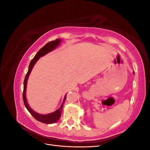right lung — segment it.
Here are the masks:
<instances>
[{
    "mask_svg": "<svg viewBox=\"0 0 150 150\" xmlns=\"http://www.w3.org/2000/svg\"><path fill=\"white\" fill-rule=\"evenodd\" d=\"M61 41V40L60 39H57L56 40H53V41H51L48 43H47L44 47H42L41 49H40L39 51L38 52V53L35 54V56L30 61L29 66V69L28 72L25 75L24 81V90H23V101L24 105L25 108H27V110H28V111L30 113L31 115L33 116L34 118L38 120V121H40L41 122H43V123H46V124H52L56 122L59 120V119L61 117V112H62V109L63 107V104H64L65 101H66V95H65L64 100H63V102L61 104V107L58 109L56 111H54L53 112L49 113V114L47 115H40L38 114L36 112L34 111L32 109L29 107V104L28 103V101H27V99H26V95H25V92H26V87H27V83H28V79L29 78V76L30 73V72L33 69V68L34 66V64L37 62L39 59L44 56V55H46V54L48 52L52 51V50H54L55 48L57 47L59 44H60Z\"/></svg>",
    "mask_w": 150,
    "mask_h": 150,
    "instance_id": "1",
    "label": "right lung"
}]
</instances>
